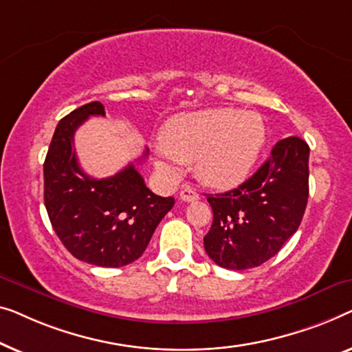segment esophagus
I'll use <instances>...</instances> for the list:
<instances>
[{
  "label": "esophagus",
  "instance_id": "esophagus-1",
  "mask_svg": "<svg viewBox=\"0 0 352 352\" xmlns=\"http://www.w3.org/2000/svg\"><path fill=\"white\" fill-rule=\"evenodd\" d=\"M180 199L185 201V202H192V201L199 199V195H197V192L192 190V188L186 186L180 191Z\"/></svg>",
  "mask_w": 352,
  "mask_h": 352
}]
</instances>
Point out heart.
I'll use <instances>...</instances> for the list:
<instances>
[{
  "instance_id": "1",
  "label": "heart",
  "mask_w": 352,
  "mask_h": 352,
  "mask_svg": "<svg viewBox=\"0 0 352 352\" xmlns=\"http://www.w3.org/2000/svg\"><path fill=\"white\" fill-rule=\"evenodd\" d=\"M155 166L175 174L180 161H195L206 185L231 188L244 182L266 143V124L258 113L212 108L182 113L161 129Z\"/></svg>"
}]
</instances>
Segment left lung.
I'll return each instance as SVG.
<instances>
[{"mask_svg": "<svg viewBox=\"0 0 352 352\" xmlns=\"http://www.w3.org/2000/svg\"><path fill=\"white\" fill-rule=\"evenodd\" d=\"M309 146L279 140L254 175L234 190L207 195L214 221L204 249L226 270H249L274 256L298 230L309 196Z\"/></svg>", "mask_w": 352, "mask_h": 352, "instance_id": "obj_1", "label": "left lung"}]
</instances>
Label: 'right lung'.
Here are the masks:
<instances>
[{"label":"right lung","instance_id":"add662e5","mask_svg":"<svg viewBox=\"0 0 352 352\" xmlns=\"http://www.w3.org/2000/svg\"><path fill=\"white\" fill-rule=\"evenodd\" d=\"M89 116H105L100 102L76 108L57 124L44 161V206L58 239L75 258L121 268L140 258L175 199L146 188L133 164L100 180L82 172L73 137Z\"/></svg>","mask_w":352,"mask_h":352}]
</instances>
